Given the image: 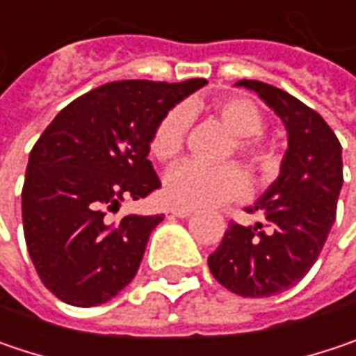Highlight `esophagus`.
Instances as JSON below:
<instances>
[{"mask_svg": "<svg viewBox=\"0 0 356 356\" xmlns=\"http://www.w3.org/2000/svg\"><path fill=\"white\" fill-rule=\"evenodd\" d=\"M172 215L180 216V218H188V216L194 215V211L192 209H182V207H174L172 209Z\"/></svg>", "mask_w": 356, "mask_h": 356, "instance_id": "esophagus-1", "label": "esophagus"}]
</instances>
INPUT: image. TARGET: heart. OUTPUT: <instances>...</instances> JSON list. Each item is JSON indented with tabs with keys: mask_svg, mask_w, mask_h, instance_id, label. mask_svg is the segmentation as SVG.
<instances>
[{
	"mask_svg": "<svg viewBox=\"0 0 356 356\" xmlns=\"http://www.w3.org/2000/svg\"><path fill=\"white\" fill-rule=\"evenodd\" d=\"M200 109L215 115L233 134V143L229 147L231 156L237 154L259 176H269L275 170V152L259 136L266 127V115L255 101L241 95L220 97L204 107L191 105L186 109H170L156 123L149 136V154L154 160L170 164L182 154L188 115H196ZM247 188V176L237 164L209 168L196 162H186L170 170L164 180V194L168 202L182 209H202L229 202L243 196Z\"/></svg>",
	"mask_w": 356,
	"mask_h": 356,
	"instance_id": "obj_1",
	"label": "heart"
}]
</instances>
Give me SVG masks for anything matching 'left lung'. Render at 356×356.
Returning <instances> with one entry per match:
<instances>
[{
  "label": "left lung",
  "instance_id": "obj_1",
  "mask_svg": "<svg viewBox=\"0 0 356 356\" xmlns=\"http://www.w3.org/2000/svg\"><path fill=\"white\" fill-rule=\"evenodd\" d=\"M237 85L255 90L282 117L288 152L277 180L247 209L264 215V222L243 227L231 220L209 267L229 292L267 298L296 286L316 264L337 218L343 152L328 123L290 92L261 81Z\"/></svg>",
  "mask_w": 356,
  "mask_h": 356
}]
</instances>
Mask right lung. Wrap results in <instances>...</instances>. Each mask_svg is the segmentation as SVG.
<instances>
[{"mask_svg": "<svg viewBox=\"0 0 356 356\" xmlns=\"http://www.w3.org/2000/svg\"><path fill=\"white\" fill-rule=\"evenodd\" d=\"M204 79L115 81L68 103L30 152L22 188L28 253L42 284L70 306H99L138 273L164 215L115 220L121 200L162 186L147 160L156 123Z\"/></svg>", "mask_w": 356, "mask_h": 356, "instance_id": "add662e5", "label": "right lung"}]
</instances>
